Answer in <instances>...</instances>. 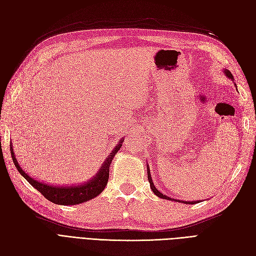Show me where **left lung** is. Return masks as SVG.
Returning <instances> with one entry per match:
<instances>
[{"label":"left lung","instance_id":"8db88e82","mask_svg":"<svg viewBox=\"0 0 256 256\" xmlns=\"http://www.w3.org/2000/svg\"><path fill=\"white\" fill-rule=\"evenodd\" d=\"M223 72H224V74H226V76H228V79H230L232 81H234V76H233V74H230V72L228 70V69H224ZM235 86H236V90H237V85H236V84H235ZM147 177H148V182H150V188H152V192H154V194H156L158 198H160L170 200H175V202H180V203H184V204H196V203H200V200H192V202H184V200H175V198H170V196H164V193L160 192L156 187H154V182H152V176H150V166H148V164H147Z\"/></svg>","mask_w":256,"mask_h":256}]
</instances>
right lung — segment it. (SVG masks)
<instances>
[{"label":"right lung","mask_w":256,"mask_h":256,"mask_svg":"<svg viewBox=\"0 0 256 256\" xmlns=\"http://www.w3.org/2000/svg\"><path fill=\"white\" fill-rule=\"evenodd\" d=\"M124 138H122L118 144H116L114 150L111 152L109 156L104 160V164L100 166L99 171L95 176H92V180L85 182L84 184H76V186H52L49 184H44L36 180L35 178L30 177L28 173L23 171L20 164H18L17 158L14 156L12 145L10 143V154L12 158L14 164V166L17 168L19 173L26 178V180L33 186V187L40 191L42 194L49 200L50 202L58 204V205H76L96 198L102 193L109 180V172L110 166L114 156L122 145Z\"/></svg>","instance_id":"right-lung-1"}]
</instances>
